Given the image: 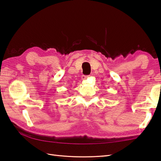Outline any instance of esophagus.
<instances>
[{
  "label": "esophagus",
  "mask_w": 161,
  "mask_h": 161,
  "mask_svg": "<svg viewBox=\"0 0 161 161\" xmlns=\"http://www.w3.org/2000/svg\"><path fill=\"white\" fill-rule=\"evenodd\" d=\"M88 77V76H87V75H82L81 79H82V80H86V79Z\"/></svg>",
  "instance_id": "obj_1"
}]
</instances>
